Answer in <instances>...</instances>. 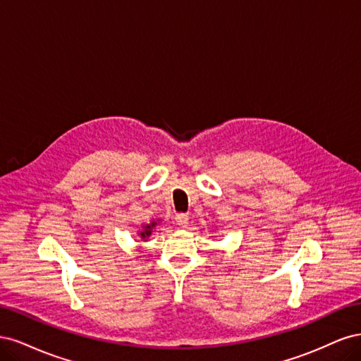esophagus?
<instances>
[{"mask_svg": "<svg viewBox=\"0 0 361 361\" xmlns=\"http://www.w3.org/2000/svg\"><path fill=\"white\" fill-rule=\"evenodd\" d=\"M174 220H176V224L180 227H187L190 223V216L187 214H178L174 216Z\"/></svg>", "mask_w": 361, "mask_h": 361, "instance_id": "esophagus-1", "label": "esophagus"}]
</instances>
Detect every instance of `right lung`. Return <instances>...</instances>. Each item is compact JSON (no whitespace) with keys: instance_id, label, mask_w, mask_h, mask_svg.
Instances as JSON below:
<instances>
[{"instance_id":"1","label":"right lung","mask_w":361,"mask_h":361,"mask_svg":"<svg viewBox=\"0 0 361 361\" xmlns=\"http://www.w3.org/2000/svg\"><path fill=\"white\" fill-rule=\"evenodd\" d=\"M155 226H157V223H155V221H154V223H150V224H147V226H145V231L140 233V236L143 238V239H146V238L152 233V228H154Z\"/></svg>"}]
</instances>
